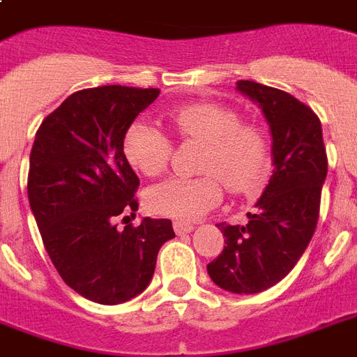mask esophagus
Instances as JSON below:
<instances>
[{"label":"esophagus","mask_w":357,"mask_h":357,"mask_svg":"<svg viewBox=\"0 0 357 357\" xmlns=\"http://www.w3.org/2000/svg\"><path fill=\"white\" fill-rule=\"evenodd\" d=\"M195 229V226L190 222H183V220H176L174 222V231L178 235H185V234H190Z\"/></svg>","instance_id":"esophagus-1"}]
</instances>
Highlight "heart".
I'll use <instances>...</instances> for the list:
<instances>
[{"label":"heart","mask_w":357,"mask_h":357,"mask_svg":"<svg viewBox=\"0 0 357 357\" xmlns=\"http://www.w3.org/2000/svg\"><path fill=\"white\" fill-rule=\"evenodd\" d=\"M178 139L200 142L198 178H170L148 190L146 202L155 213L195 220L217 206L224 185L234 195H250L263 185L272 161L271 137L259 123L243 122L237 109L220 103L198 102L167 113ZM123 155L148 178L167 170L172 144L161 129L146 120H137L123 135Z\"/></svg>","instance_id":"1"}]
</instances>
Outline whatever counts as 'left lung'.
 I'll use <instances>...</instances> for the list:
<instances>
[{
    "instance_id": "8db88e82",
    "label": "left lung",
    "mask_w": 357,
    "mask_h": 357,
    "mask_svg": "<svg viewBox=\"0 0 357 357\" xmlns=\"http://www.w3.org/2000/svg\"><path fill=\"white\" fill-rule=\"evenodd\" d=\"M237 89L259 103L271 126L274 174L246 226L217 224L226 246L207 272L229 293L254 294L287 276L307 248L321 211L328 157L313 109L255 81H237Z\"/></svg>"
}]
</instances>
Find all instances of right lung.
<instances>
[{
    "label": "right lung",
    "mask_w": 357,
    "mask_h": 357,
    "mask_svg": "<svg viewBox=\"0 0 357 357\" xmlns=\"http://www.w3.org/2000/svg\"><path fill=\"white\" fill-rule=\"evenodd\" d=\"M157 96V89H83L35 135L27 196L42 243L64 283L96 304H122L142 293L159 248L176 237L168 218L116 229V217L139 209V178L123 155V135Z\"/></svg>",
    "instance_id": "obj_1"
}]
</instances>
